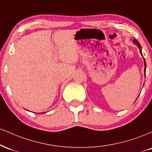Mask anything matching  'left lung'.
Returning a JSON list of instances; mask_svg holds the SVG:
<instances>
[{
	"label": "left lung",
	"instance_id": "obj_1",
	"mask_svg": "<svg viewBox=\"0 0 152 152\" xmlns=\"http://www.w3.org/2000/svg\"><path fill=\"white\" fill-rule=\"evenodd\" d=\"M133 41H134V43H135V44H137V46L138 47H139V48H140V53H141V54H142V47H141L140 43H139V41H138L137 40H136V39H134ZM144 66H145V68H144V72H145V75H146V61H145V59H144Z\"/></svg>",
	"mask_w": 152,
	"mask_h": 152
}]
</instances>
